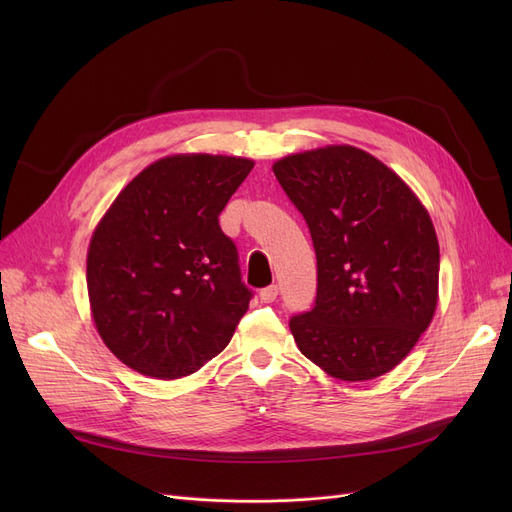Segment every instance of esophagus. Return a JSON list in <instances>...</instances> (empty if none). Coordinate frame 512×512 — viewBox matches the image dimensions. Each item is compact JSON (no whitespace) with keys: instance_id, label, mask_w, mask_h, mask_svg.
Instances as JSON below:
<instances>
[{"instance_id":"34e87169","label":"esophagus","mask_w":512,"mask_h":512,"mask_svg":"<svg viewBox=\"0 0 512 512\" xmlns=\"http://www.w3.org/2000/svg\"><path fill=\"white\" fill-rule=\"evenodd\" d=\"M259 299H261V303H274V301L278 299V286L272 284V286L263 288V290L259 292Z\"/></svg>"}]
</instances>
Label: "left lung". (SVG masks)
Segmentation results:
<instances>
[{
	"label": "left lung",
	"mask_w": 512,
	"mask_h": 512,
	"mask_svg": "<svg viewBox=\"0 0 512 512\" xmlns=\"http://www.w3.org/2000/svg\"><path fill=\"white\" fill-rule=\"evenodd\" d=\"M309 226L315 307L290 319L299 351L342 382L392 371L432 324L440 245L411 186L353 145L290 153L272 166Z\"/></svg>",
	"instance_id": "8db88e82"
}]
</instances>
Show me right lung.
Segmentation results:
<instances>
[{"instance_id": "obj_1", "label": "right lung", "mask_w": 512, "mask_h": 512, "mask_svg": "<svg viewBox=\"0 0 512 512\" xmlns=\"http://www.w3.org/2000/svg\"><path fill=\"white\" fill-rule=\"evenodd\" d=\"M253 166L238 155H166L97 222L87 251L91 317L126 367L178 380L228 346L251 290L218 215Z\"/></svg>"}]
</instances>
